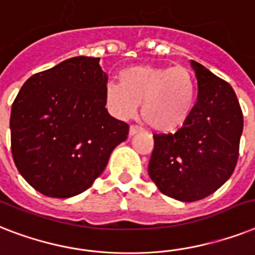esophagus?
Instances as JSON below:
<instances>
[{
  "instance_id": "obj_1",
  "label": "esophagus",
  "mask_w": 255,
  "mask_h": 255,
  "mask_svg": "<svg viewBox=\"0 0 255 255\" xmlns=\"http://www.w3.org/2000/svg\"><path fill=\"white\" fill-rule=\"evenodd\" d=\"M139 131H142V129H140V128H138V126H135V125H130V129H129L130 137H133V135H135V134L139 133Z\"/></svg>"
}]
</instances>
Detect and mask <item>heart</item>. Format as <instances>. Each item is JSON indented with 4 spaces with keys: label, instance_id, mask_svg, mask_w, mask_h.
Wrapping results in <instances>:
<instances>
[{
    "label": "heart",
    "instance_id": "heart-1",
    "mask_svg": "<svg viewBox=\"0 0 255 255\" xmlns=\"http://www.w3.org/2000/svg\"><path fill=\"white\" fill-rule=\"evenodd\" d=\"M104 97L116 117L130 118L140 104V118L151 129L172 133L192 115L196 83L182 66H134L120 73V84L108 83Z\"/></svg>",
    "mask_w": 255,
    "mask_h": 255
}]
</instances>
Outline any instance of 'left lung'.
Segmentation results:
<instances>
[{"instance_id": "obj_1", "label": "left lung", "mask_w": 255, "mask_h": 255, "mask_svg": "<svg viewBox=\"0 0 255 255\" xmlns=\"http://www.w3.org/2000/svg\"><path fill=\"white\" fill-rule=\"evenodd\" d=\"M197 101L175 134H155L148 175L166 196L196 201L209 196L233 174L244 116L229 83L191 60Z\"/></svg>"}]
</instances>
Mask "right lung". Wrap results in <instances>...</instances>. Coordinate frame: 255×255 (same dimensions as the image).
<instances>
[{
	"mask_svg": "<svg viewBox=\"0 0 255 255\" xmlns=\"http://www.w3.org/2000/svg\"><path fill=\"white\" fill-rule=\"evenodd\" d=\"M100 58L67 59L28 79L11 105V154L19 174L46 196L84 192L103 174L129 125L105 108Z\"/></svg>",
	"mask_w": 255,
	"mask_h": 255,
	"instance_id": "obj_1",
	"label": "right lung"
}]
</instances>
